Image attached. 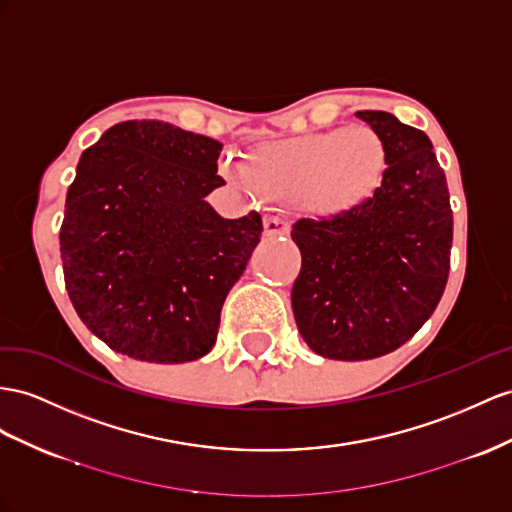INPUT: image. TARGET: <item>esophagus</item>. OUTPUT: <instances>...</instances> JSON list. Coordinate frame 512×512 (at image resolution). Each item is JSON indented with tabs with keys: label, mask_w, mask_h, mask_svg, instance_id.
<instances>
[{
	"label": "esophagus",
	"mask_w": 512,
	"mask_h": 512,
	"mask_svg": "<svg viewBox=\"0 0 512 512\" xmlns=\"http://www.w3.org/2000/svg\"><path fill=\"white\" fill-rule=\"evenodd\" d=\"M264 231L266 235H270V238H277V235L290 233V225L277 216H270V218H264Z\"/></svg>",
	"instance_id": "esophagus-1"
}]
</instances>
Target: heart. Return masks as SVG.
I'll list each match as a JSON object with an SVG mask.
<instances>
[{"label":"heart","mask_w":512,"mask_h":512,"mask_svg":"<svg viewBox=\"0 0 512 512\" xmlns=\"http://www.w3.org/2000/svg\"><path fill=\"white\" fill-rule=\"evenodd\" d=\"M387 153L368 125L264 142L227 177L274 205H296L313 218H337L368 201L381 186Z\"/></svg>","instance_id":"obj_1"}]
</instances>
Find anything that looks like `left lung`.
<instances>
[{
    "mask_svg": "<svg viewBox=\"0 0 512 512\" xmlns=\"http://www.w3.org/2000/svg\"><path fill=\"white\" fill-rule=\"evenodd\" d=\"M357 116L385 144L381 186L344 216L292 227L303 257L296 326L316 355L337 361L376 359L409 342L450 274V192L430 138L389 112Z\"/></svg>",
    "mask_w": 512,
    "mask_h": 512,
    "instance_id": "left-lung-1",
    "label": "left lung"
}]
</instances>
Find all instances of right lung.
Here are the masks:
<instances>
[{
    "mask_svg": "<svg viewBox=\"0 0 512 512\" xmlns=\"http://www.w3.org/2000/svg\"><path fill=\"white\" fill-rule=\"evenodd\" d=\"M222 144L162 121H125L86 149L60 227L77 316L131 359L186 363L216 344L220 309L259 244L261 216L229 220Z\"/></svg>",
    "mask_w": 512,
    "mask_h": 512,
    "instance_id": "right-lung-1",
    "label": "right lung"
}]
</instances>
